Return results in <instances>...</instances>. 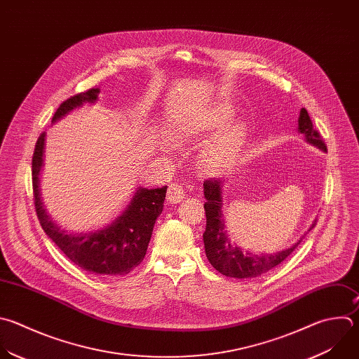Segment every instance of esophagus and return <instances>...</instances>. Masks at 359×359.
Returning <instances> with one entry per match:
<instances>
[{"label":"esophagus","instance_id":"34e87169","mask_svg":"<svg viewBox=\"0 0 359 359\" xmlns=\"http://www.w3.org/2000/svg\"><path fill=\"white\" fill-rule=\"evenodd\" d=\"M184 198V190H183V186L182 184H177V183H173L169 186L168 189V194H166V200L168 203L170 204H176V203H180L183 201Z\"/></svg>","mask_w":359,"mask_h":359}]
</instances>
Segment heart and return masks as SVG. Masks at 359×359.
I'll return each mask as SVG.
<instances>
[{
	"mask_svg": "<svg viewBox=\"0 0 359 359\" xmlns=\"http://www.w3.org/2000/svg\"><path fill=\"white\" fill-rule=\"evenodd\" d=\"M233 108L229 104L218 102L204 108L182 126L183 138L200 137L221 131L233 116ZM247 138L245 128L241 124L228 126L212 144H210L200 156L201 168L210 175H219L231 169L241 154Z\"/></svg>",
	"mask_w": 359,
	"mask_h": 359,
	"instance_id": "b5f03b06",
	"label": "heart"
}]
</instances>
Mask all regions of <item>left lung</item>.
<instances>
[{
	"label": "left lung",
	"mask_w": 359,
	"mask_h": 359,
	"mask_svg": "<svg viewBox=\"0 0 359 359\" xmlns=\"http://www.w3.org/2000/svg\"><path fill=\"white\" fill-rule=\"evenodd\" d=\"M299 133H302L306 137V141L321 151L327 152V147L324 141L321 140L318 131L313 128V123L310 119V115L306 108L300 109L299 116ZM222 180L210 179L205 180L204 187V197H205V231L203 233V241L205 248V255L210 264L228 278H236V279H245V278H257L262 273H266L268 271H272L278 265H280L283 261H286L293 251L299 247L304 236L290 248L273 252V254H261L255 255L251 252H243L241 248L236 245H231L228 236L225 235V225L224 218L221 212L222 207ZM314 224L311 225V228ZM310 228V229H311ZM309 229V231H310Z\"/></svg>",
	"instance_id": "left-lung-1"
}]
</instances>
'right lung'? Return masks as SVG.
I'll return each mask as SVG.
<instances>
[{
  "label": "right lung",
  "instance_id": "obj_1",
  "mask_svg": "<svg viewBox=\"0 0 359 359\" xmlns=\"http://www.w3.org/2000/svg\"><path fill=\"white\" fill-rule=\"evenodd\" d=\"M98 88L76 94L60 104L52 123L59 121L84 102H95ZM45 133L36 141L32 156L34 203L39 222L59 250L79 268L98 276H123L137 268L145 258L156 218L162 214L168 186L140 187L126 211L108 226L86 233H69L46 212L39 193V173L43 165Z\"/></svg>",
  "mask_w": 359,
  "mask_h": 359
}]
</instances>
